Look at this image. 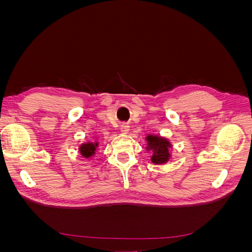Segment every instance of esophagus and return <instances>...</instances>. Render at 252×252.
I'll list each match as a JSON object with an SVG mask.
<instances>
[{
	"label": "esophagus",
	"mask_w": 252,
	"mask_h": 252,
	"mask_svg": "<svg viewBox=\"0 0 252 252\" xmlns=\"http://www.w3.org/2000/svg\"><path fill=\"white\" fill-rule=\"evenodd\" d=\"M129 128H130V126H129L128 124H125V123L122 124L121 128H120L121 129V132L122 133H125V134L128 133L129 132Z\"/></svg>",
	"instance_id": "esophagus-1"
}]
</instances>
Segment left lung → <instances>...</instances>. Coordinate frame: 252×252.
<instances>
[{
  "label": "left lung",
  "mask_w": 252,
  "mask_h": 252,
  "mask_svg": "<svg viewBox=\"0 0 252 252\" xmlns=\"http://www.w3.org/2000/svg\"><path fill=\"white\" fill-rule=\"evenodd\" d=\"M146 141L148 145L146 147L147 150L152 151V157H151L152 163L158 165V164H164L168 161L170 158L169 148L171 147L168 140L161 138V136L150 134L146 138Z\"/></svg>",
  "instance_id": "left-lung-1"
}]
</instances>
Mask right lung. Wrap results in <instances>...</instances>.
<instances>
[{"label":"right lung","instance_id":"1","mask_svg":"<svg viewBox=\"0 0 252 252\" xmlns=\"http://www.w3.org/2000/svg\"><path fill=\"white\" fill-rule=\"evenodd\" d=\"M97 146H98V143L97 142L83 144V145H81V147H80L81 155L84 158H91L94 155H95V151H96Z\"/></svg>","mask_w":252,"mask_h":252}]
</instances>
